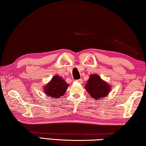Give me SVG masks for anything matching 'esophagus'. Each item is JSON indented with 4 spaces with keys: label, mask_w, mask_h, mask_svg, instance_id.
Listing matches in <instances>:
<instances>
[{
    "label": "esophagus",
    "mask_w": 146,
    "mask_h": 146,
    "mask_svg": "<svg viewBox=\"0 0 146 146\" xmlns=\"http://www.w3.org/2000/svg\"><path fill=\"white\" fill-rule=\"evenodd\" d=\"M77 82H79V83H80V84H82V82H83V80H82V79H79V80H77Z\"/></svg>",
    "instance_id": "obj_1"
}]
</instances>
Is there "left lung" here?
<instances>
[{
	"label": "left lung",
	"instance_id": "1",
	"mask_svg": "<svg viewBox=\"0 0 146 146\" xmlns=\"http://www.w3.org/2000/svg\"><path fill=\"white\" fill-rule=\"evenodd\" d=\"M85 88L92 98L96 100H100L108 96L111 91V86L97 74L90 76Z\"/></svg>",
	"mask_w": 146,
	"mask_h": 146
}]
</instances>
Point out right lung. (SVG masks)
Instances as JSON below:
<instances>
[{
    "mask_svg": "<svg viewBox=\"0 0 146 146\" xmlns=\"http://www.w3.org/2000/svg\"><path fill=\"white\" fill-rule=\"evenodd\" d=\"M68 86L62 77L56 75L44 87V92L47 96L56 99L60 98L66 93Z\"/></svg>",
    "mask_w": 146,
    "mask_h": 146,
    "instance_id": "right-lung-1",
    "label": "right lung"
}]
</instances>
